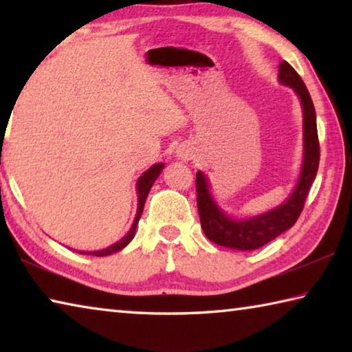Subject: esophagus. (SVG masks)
<instances>
[{
    "label": "esophagus",
    "mask_w": 352,
    "mask_h": 352,
    "mask_svg": "<svg viewBox=\"0 0 352 352\" xmlns=\"http://www.w3.org/2000/svg\"><path fill=\"white\" fill-rule=\"evenodd\" d=\"M177 155H178V158H182V160H184V162H186V160H190L194 157V148L190 146L183 144V146L178 147Z\"/></svg>",
    "instance_id": "34e87169"
}]
</instances>
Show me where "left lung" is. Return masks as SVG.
<instances>
[{"mask_svg": "<svg viewBox=\"0 0 352 352\" xmlns=\"http://www.w3.org/2000/svg\"><path fill=\"white\" fill-rule=\"evenodd\" d=\"M279 82L294 88L302 107V130H305V158L300 180L290 197L275 210L250 219H231L220 210L210 192L204 172H197V208L204 233L210 241L222 247L234 250H256L275 239L295 225L305 208V201L315 180L320 163V142L317 133L315 107L305 82L287 62L279 65Z\"/></svg>", "mask_w": 352, "mask_h": 352, "instance_id": "8db88e82", "label": "left lung"}]
</instances>
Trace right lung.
<instances>
[{"label": "right lung", "instance_id": "1", "mask_svg": "<svg viewBox=\"0 0 352 352\" xmlns=\"http://www.w3.org/2000/svg\"><path fill=\"white\" fill-rule=\"evenodd\" d=\"M164 168V164H153L151 169L146 170L144 174H142L140 177L138 183H136V190H138V211H136V217L133 220V225L132 228H130L129 233L122 237L121 241L113 243V245H110L109 248H104V250H99V252H82L83 254H93V256H109L111 253H116L119 252V250H122L124 247L127 245V243L133 239L135 236V231H136V225H138V220L141 219V214H142V210H144V204H146V199L148 195V190H151L153 182L157 180L158 175L162 174V170Z\"/></svg>", "mask_w": 352, "mask_h": 352}]
</instances>
